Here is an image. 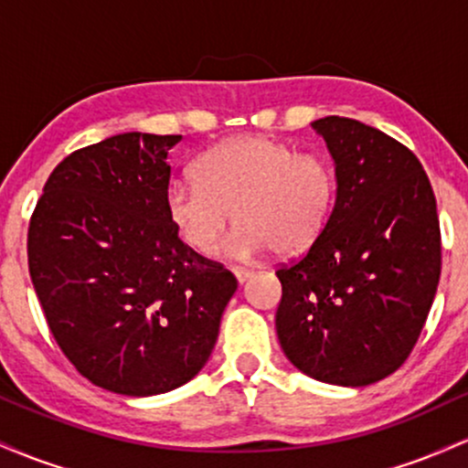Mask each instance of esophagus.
Returning <instances> with one entry per match:
<instances>
[{"label": "esophagus", "instance_id": "obj_1", "mask_svg": "<svg viewBox=\"0 0 468 468\" xmlns=\"http://www.w3.org/2000/svg\"><path fill=\"white\" fill-rule=\"evenodd\" d=\"M233 275H235V279H238L239 283H244V282H249V279L252 277V272L250 271H244V268H233Z\"/></svg>", "mask_w": 468, "mask_h": 468}]
</instances>
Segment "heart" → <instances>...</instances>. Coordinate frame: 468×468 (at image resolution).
I'll list each match as a JSON object with an SVG mask.
<instances>
[{"mask_svg": "<svg viewBox=\"0 0 468 468\" xmlns=\"http://www.w3.org/2000/svg\"><path fill=\"white\" fill-rule=\"evenodd\" d=\"M193 178L166 185L165 208L178 238L211 255L233 216L227 239L239 260L299 255L321 238L336 200L335 169L319 154H302L272 136H238L211 147Z\"/></svg>", "mask_w": 468, "mask_h": 468, "instance_id": "b5f03b06", "label": "heart"}]
</instances>
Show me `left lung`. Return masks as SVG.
Instances as JSON below:
<instances>
[{
  "mask_svg": "<svg viewBox=\"0 0 468 468\" xmlns=\"http://www.w3.org/2000/svg\"><path fill=\"white\" fill-rule=\"evenodd\" d=\"M335 163L321 238L282 282L275 327L299 372L365 388L394 374L420 336L440 279L436 196L420 160L354 118L313 122Z\"/></svg>",
  "mask_w": 468,
  "mask_h": 468,
  "instance_id": "1",
  "label": "left lung"
}]
</instances>
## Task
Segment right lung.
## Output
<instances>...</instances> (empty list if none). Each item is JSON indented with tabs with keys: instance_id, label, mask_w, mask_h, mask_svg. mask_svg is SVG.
I'll use <instances>...</instances> for the list:
<instances>
[{
	"instance_id": "1",
	"label": "right lung",
	"mask_w": 468,
	"mask_h": 468,
	"mask_svg": "<svg viewBox=\"0 0 468 468\" xmlns=\"http://www.w3.org/2000/svg\"><path fill=\"white\" fill-rule=\"evenodd\" d=\"M182 136L127 132L57 165L28 229L52 336L96 388L133 399L189 383L238 290L171 227L166 155Z\"/></svg>"
}]
</instances>
